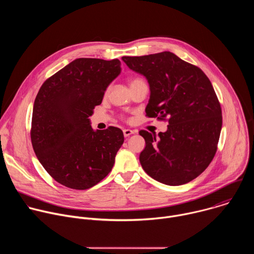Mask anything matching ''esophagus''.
Wrapping results in <instances>:
<instances>
[{"label": "esophagus", "instance_id": "obj_1", "mask_svg": "<svg viewBox=\"0 0 254 254\" xmlns=\"http://www.w3.org/2000/svg\"><path fill=\"white\" fill-rule=\"evenodd\" d=\"M132 133H134V131H133V130H131V129H128V128L124 129V135H125L126 137L129 136V135H130V134H132Z\"/></svg>", "mask_w": 254, "mask_h": 254}]
</instances>
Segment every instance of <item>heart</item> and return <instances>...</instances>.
Returning <instances> with one entry per match:
<instances>
[{"instance_id": "obj_1", "label": "heart", "mask_w": 254, "mask_h": 254, "mask_svg": "<svg viewBox=\"0 0 254 254\" xmlns=\"http://www.w3.org/2000/svg\"><path fill=\"white\" fill-rule=\"evenodd\" d=\"M140 79H138V78H133V79H130L129 80V85L131 84V83H133V82H136V81H139Z\"/></svg>"}]
</instances>
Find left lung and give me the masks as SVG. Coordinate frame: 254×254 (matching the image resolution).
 <instances>
[{
  "instance_id": "obj_1",
  "label": "left lung",
  "mask_w": 254,
  "mask_h": 254,
  "mask_svg": "<svg viewBox=\"0 0 254 254\" xmlns=\"http://www.w3.org/2000/svg\"><path fill=\"white\" fill-rule=\"evenodd\" d=\"M123 61L147 78L151 95L149 118L166 120L168 129L140 130L146 148L139 162L158 182L179 186L197 178L213 160L222 127V112L204 72L172 52L124 56Z\"/></svg>"
}]
</instances>
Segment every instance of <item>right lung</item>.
<instances>
[{"label": "right lung", "mask_w": 254, "mask_h": 254, "mask_svg": "<svg viewBox=\"0 0 254 254\" xmlns=\"http://www.w3.org/2000/svg\"><path fill=\"white\" fill-rule=\"evenodd\" d=\"M121 71L119 59L78 58L49 77L35 98L34 152L47 173L67 188L89 189L114 167L125 140L123 130H93L89 117Z\"/></svg>", "instance_id": "obj_1"}]
</instances>
